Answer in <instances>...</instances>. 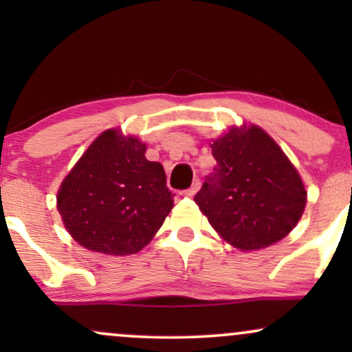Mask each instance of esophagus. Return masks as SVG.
I'll return each mask as SVG.
<instances>
[{
  "instance_id": "1",
  "label": "esophagus",
  "mask_w": 352,
  "mask_h": 352,
  "mask_svg": "<svg viewBox=\"0 0 352 352\" xmlns=\"http://www.w3.org/2000/svg\"><path fill=\"white\" fill-rule=\"evenodd\" d=\"M199 188H200V180H199V179H195V180H193L192 187L185 190L184 193H185V195H187V197H193V195H195L197 192H199Z\"/></svg>"
}]
</instances>
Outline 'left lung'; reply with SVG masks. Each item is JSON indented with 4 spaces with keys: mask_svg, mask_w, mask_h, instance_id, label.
<instances>
[{
    "mask_svg": "<svg viewBox=\"0 0 352 352\" xmlns=\"http://www.w3.org/2000/svg\"><path fill=\"white\" fill-rule=\"evenodd\" d=\"M212 155L217 165L193 199L210 225L243 252L288 235L302 215L306 190L272 137L254 125L232 129L212 144Z\"/></svg>",
    "mask_w": 352,
    "mask_h": 352,
    "instance_id": "8db88e82",
    "label": "left lung"
}]
</instances>
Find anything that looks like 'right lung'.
<instances>
[{"mask_svg":"<svg viewBox=\"0 0 352 352\" xmlns=\"http://www.w3.org/2000/svg\"><path fill=\"white\" fill-rule=\"evenodd\" d=\"M173 207L162 164L145 144L111 129L92 142L60 185L58 210L72 238L92 252H140Z\"/></svg>","mask_w":352,"mask_h":352,"instance_id":"right-lung-1","label":"right lung"}]
</instances>
